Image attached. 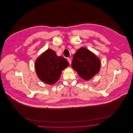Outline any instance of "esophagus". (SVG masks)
I'll list each match as a JSON object with an SVG mask.
<instances>
[{
  "mask_svg": "<svg viewBox=\"0 0 133 133\" xmlns=\"http://www.w3.org/2000/svg\"><path fill=\"white\" fill-rule=\"evenodd\" d=\"M67 60H68V62H69V63L70 64L71 63V58H68Z\"/></svg>",
  "mask_w": 133,
  "mask_h": 133,
  "instance_id": "obj_1",
  "label": "esophagus"
}]
</instances>
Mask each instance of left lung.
<instances>
[{
	"mask_svg": "<svg viewBox=\"0 0 133 133\" xmlns=\"http://www.w3.org/2000/svg\"><path fill=\"white\" fill-rule=\"evenodd\" d=\"M71 66L80 77L87 81L99 73L101 62L94 53L82 47L74 54Z\"/></svg>",
	"mask_w": 133,
	"mask_h": 133,
	"instance_id": "left-lung-1",
	"label": "left lung"
}]
</instances>
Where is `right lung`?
<instances>
[{
  "mask_svg": "<svg viewBox=\"0 0 133 133\" xmlns=\"http://www.w3.org/2000/svg\"><path fill=\"white\" fill-rule=\"evenodd\" d=\"M69 65L65 58L58 56L52 49H48L36 59L35 69L40 80L53 85L58 81L62 71Z\"/></svg>",
  "mask_w": 133,
  "mask_h": 133,
  "instance_id": "add662e5",
  "label": "right lung"
}]
</instances>
